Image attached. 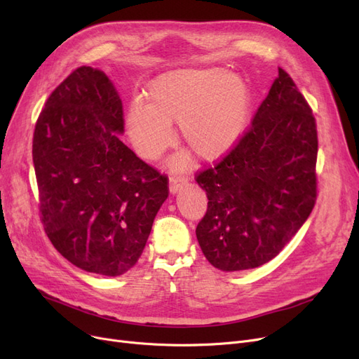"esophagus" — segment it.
<instances>
[{
  "label": "esophagus",
  "instance_id": "obj_1",
  "mask_svg": "<svg viewBox=\"0 0 359 359\" xmlns=\"http://www.w3.org/2000/svg\"><path fill=\"white\" fill-rule=\"evenodd\" d=\"M186 183H187V180H186V179L172 176V177H170V180H168V189H170V194H173V195H175V194H177Z\"/></svg>",
  "mask_w": 359,
  "mask_h": 359
}]
</instances>
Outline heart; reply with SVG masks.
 Here are the masks:
<instances>
[{
	"instance_id": "obj_1",
	"label": "heart",
	"mask_w": 359,
	"mask_h": 359,
	"mask_svg": "<svg viewBox=\"0 0 359 359\" xmlns=\"http://www.w3.org/2000/svg\"><path fill=\"white\" fill-rule=\"evenodd\" d=\"M250 111V91L238 75L217 67L179 68L145 86L144 103L126 111V129L137 153L153 160L172 141L170 122L177 121L182 141L199 158L214 161L238 144Z\"/></svg>"
}]
</instances>
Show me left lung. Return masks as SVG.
Segmentation results:
<instances>
[{
    "label": "left lung",
    "instance_id": "8db88e82",
    "mask_svg": "<svg viewBox=\"0 0 359 359\" xmlns=\"http://www.w3.org/2000/svg\"><path fill=\"white\" fill-rule=\"evenodd\" d=\"M250 129L196 177L208 210L196 227L202 253L224 272L272 260L316 202L317 129L311 109L279 68Z\"/></svg>",
    "mask_w": 359,
    "mask_h": 359
}]
</instances>
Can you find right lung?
I'll return each mask as SVG.
<instances>
[{
  "label": "right lung",
  "instance_id": "add662e5",
  "mask_svg": "<svg viewBox=\"0 0 359 359\" xmlns=\"http://www.w3.org/2000/svg\"><path fill=\"white\" fill-rule=\"evenodd\" d=\"M123 110L107 75L80 67L49 96L33 135L43 229L77 268L119 276L138 262L167 177L122 141Z\"/></svg>",
  "mask_w": 359,
  "mask_h": 359
}]
</instances>
